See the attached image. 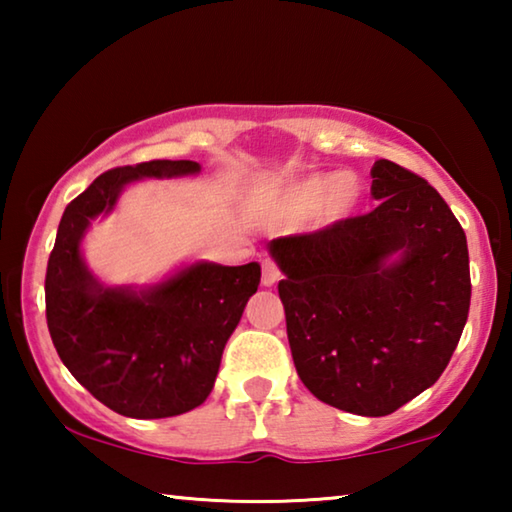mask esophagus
<instances>
[{"instance_id":"esophagus-1","label":"esophagus","mask_w":512,"mask_h":512,"mask_svg":"<svg viewBox=\"0 0 512 512\" xmlns=\"http://www.w3.org/2000/svg\"><path fill=\"white\" fill-rule=\"evenodd\" d=\"M280 280V268L271 259H264L262 262V284L264 287H273V284Z\"/></svg>"}]
</instances>
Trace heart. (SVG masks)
I'll use <instances>...</instances> for the list:
<instances>
[{"mask_svg":"<svg viewBox=\"0 0 512 512\" xmlns=\"http://www.w3.org/2000/svg\"><path fill=\"white\" fill-rule=\"evenodd\" d=\"M363 198V185L354 173H314L289 187L287 207L291 214L307 216L318 210L323 223L348 219Z\"/></svg>","mask_w":512,"mask_h":512,"instance_id":"1","label":"heart"}]
</instances>
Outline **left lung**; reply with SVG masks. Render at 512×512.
I'll use <instances>...</instances> for the list:
<instances>
[{"label":"left lung","mask_w":512,"mask_h":512,"mask_svg":"<svg viewBox=\"0 0 512 512\" xmlns=\"http://www.w3.org/2000/svg\"><path fill=\"white\" fill-rule=\"evenodd\" d=\"M370 176L375 210L268 250L284 273L277 291L302 384L329 406L379 418L443 375L472 284L465 232L443 196L391 160Z\"/></svg>","instance_id":"1"}]
</instances>
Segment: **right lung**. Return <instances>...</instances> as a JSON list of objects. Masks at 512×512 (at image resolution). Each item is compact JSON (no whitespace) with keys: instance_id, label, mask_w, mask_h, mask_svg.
I'll list each match as a JSON object with an SVG mask.
<instances>
[{"instance_id":"add662e5","label":"right lung","mask_w":512,"mask_h":512,"mask_svg":"<svg viewBox=\"0 0 512 512\" xmlns=\"http://www.w3.org/2000/svg\"><path fill=\"white\" fill-rule=\"evenodd\" d=\"M198 171L192 160H151L101 173L65 207L49 255L47 327L58 357L101 404L126 418H171L207 400L262 268L196 262L140 293L112 289L88 271L81 239L133 180Z\"/></svg>"}]
</instances>
